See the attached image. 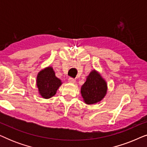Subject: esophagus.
I'll return each mask as SVG.
<instances>
[{"mask_svg": "<svg viewBox=\"0 0 147 147\" xmlns=\"http://www.w3.org/2000/svg\"><path fill=\"white\" fill-rule=\"evenodd\" d=\"M68 82H69V83L75 84L76 83V80L74 79V78H69V79H68Z\"/></svg>", "mask_w": 147, "mask_h": 147, "instance_id": "esophagus-1", "label": "esophagus"}]
</instances>
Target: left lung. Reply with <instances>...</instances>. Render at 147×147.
<instances>
[{"label":"left lung","mask_w":147,"mask_h":147,"mask_svg":"<svg viewBox=\"0 0 147 147\" xmlns=\"http://www.w3.org/2000/svg\"><path fill=\"white\" fill-rule=\"evenodd\" d=\"M107 90V83L105 80L96 70L93 69L81 87V94L86 104H94L105 97Z\"/></svg>","instance_id":"left-lung-1"}]
</instances>
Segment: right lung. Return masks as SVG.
Wrapping results in <instances>:
<instances>
[{
    "mask_svg": "<svg viewBox=\"0 0 147 147\" xmlns=\"http://www.w3.org/2000/svg\"><path fill=\"white\" fill-rule=\"evenodd\" d=\"M36 82L39 94L45 99L55 96L58 88L62 84L61 80L56 77L53 67L50 66L38 73Z\"/></svg>",
    "mask_w": 147,
    "mask_h": 147,
    "instance_id": "obj_1",
    "label": "right lung"
}]
</instances>
